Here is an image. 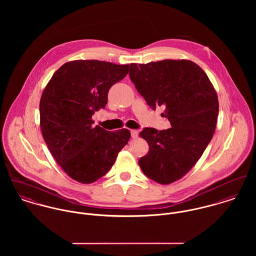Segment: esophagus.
<instances>
[{"instance_id":"1","label":"esophagus","mask_w":256,"mask_h":256,"mask_svg":"<svg viewBox=\"0 0 256 256\" xmlns=\"http://www.w3.org/2000/svg\"><path fill=\"white\" fill-rule=\"evenodd\" d=\"M130 132H131V137H132V138L135 139V138L138 137V131H137V130H131Z\"/></svg>"}]
</instances>
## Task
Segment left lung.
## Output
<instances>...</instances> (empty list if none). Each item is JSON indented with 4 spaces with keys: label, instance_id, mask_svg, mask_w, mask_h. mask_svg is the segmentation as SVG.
Segmentation results:
<instances>
[{
    "label": "left lung",
    "instance_id": "8db88e82",
    "mask_svg": "<svg viewBox=\"0 0 256 256\" xmlns=\"http://www.w3.org/2000/svg\"><path fill=\"white\" fill-rule=\"evenodd\" d=\"M130 78L152 110L164 108L166 130L144 128L148 152L139 160L144 174L170 184L198 162L216 129L219 102L205 72L187 60L130 64Z\"/></svg>",
    "mask_w": 256,
    "mask_h": 256
}]
</instances>
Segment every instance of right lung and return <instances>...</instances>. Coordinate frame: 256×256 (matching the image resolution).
<instances>
[{
  "label": "right lung",
  "instance_id": "right-lung-1",
  "mask_svg": "<svg viewBox=\"0 0 256 256\" xmlns=\"http://www.w3.org/2000/svg\"><path fill=\"white\" fill-rule=\"evenodd\" d=\"M129 65L76 60L59 68L41 96L39 112L44 141L64 172L82 183L96 182L112 168L129 139L127 129L94 126L104 108L110 88L123 80Z\"/></svg>",
  "mask_w": 256,
  "mask_h": 256
}]
</instances>
